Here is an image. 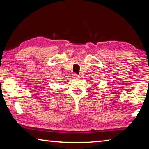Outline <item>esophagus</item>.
Masks as SVG:
<instances>
[{
  "instance_id": "34e87169",
  "label": "esophagus",
  "mask_w": 149,
  "mask_h": 149,
  "mask_svg": "<svg viewBox=\"0 0 149 149\" xmlns=\"http://www.w3.org/2000/svg\"><path fill=\"white\" fill-rule=\"evenodd\" d=\"M79 77V75L76 74H72V78H75V79H78Z\"/></svg>"
}]
</instances>
